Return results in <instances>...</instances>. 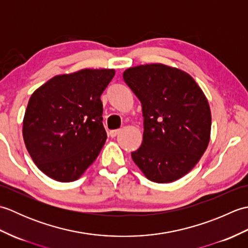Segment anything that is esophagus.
<instances>
[{"instance_id": "obj_1", "label": "esophagus", "mask_w": 248, "mask_h": 248, "mask_svg": "<svg viewBox=\"0 0 248 248\" xmlns=\"http://www.w3.org/2000/svg\"><path fill=\"white\" fill-rule=\"evenodd\" d=\"M120 129H117V130H112V131H109V133H108V135L110 136V138H115L116 135H117L119 132H120Z\"/></svg>"}]
</instances>
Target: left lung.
Listing matches in <instances>:
<instances>
[{"mask_svg":"<svg viewBox=\"0 0 248 248\" xmlns=\"http://www.w3.org/2000/svg\"><path fill=\"white\" fill-rule=\"evenodd\" d=\"M124 78L143 108V143L131 154L134 163L156 183L186 176L211 135V110L202 89L187 72L164 64L131 67Z\"/></svg>","mask_w":248,"mask_h":248,"instance_id":"1","label":"left lung"}]
</instances>
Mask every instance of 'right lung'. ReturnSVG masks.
<instances>
[{
    "mask_svg": "<svg viewBox=\"0 0 248 248\" xmlns=\"http://www.w3.org/2000/svg\"><path fill=\"white\" fill-rule=\"evenodd\" d=\"M115 69L55 76L31 94L23 118L26 149L37 167L60 182L78 180L107 140L101 94Z\"/></svg>",
    "mask_w": 248,
    "mask_h": 248,
    "instance_id": "1",
    "label": "right lung"
}]
</instances>
